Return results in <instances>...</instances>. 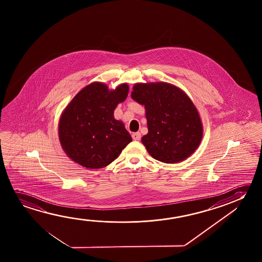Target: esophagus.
Segmentation results:
<instances>
[{
    "instance_id": "34e87169",
    "label": "esophagus",
    "mask_w": 262,
    "mask_h": 262,
    "mask_svg": "<svg viewBox=\"0 0 262 262\" xmlns=\"http://www.w3.org/2000/svg\"><path fill=\"white\" fill-rule=\"evenodd\" d=\"M142 138V134L141 133H133V139L134 141H140Z\"/></svg>"
}]
</instances>
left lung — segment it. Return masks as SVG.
Returning a JSON list of instances; mask_svg holds the SVG:
<instances>
[{
	"label": "left lung",
	"mask_w": 262,
	"mask_h": 262,
	"mask_svg": "<svg viewBox=\"0 0 262 262\" xmlns=\"http://www.w3.org/2000/svg\"><path fill=\"white\" fill-rule=\"evenodd\" d=\"M132 98L145 107L148 133L142 142L151 157L179 163L198 149L203 136L201 120L183 90L164 82L138 83Z\"/></svg>",
	"instance_id": "obj_1"
}]
</instances>
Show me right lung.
<instances>
[{"label": "right lung", "instance_id": "right-lung-1", "mask_svg": "<svg viewBox=\"0 0 262 262\" xmlns=\"http://www.w3.org/2000/svg\"><path fill=\"white\" fill-rule=\"evenodd\" d=\"M128 93L127 84L108 90L95 82L75 96L58 127L61 146L69 158L84 167L99 169L119 157L133 139L113 112Z\"/></svg>", "mask_w": 262, "mask_h": 262}]
</instances>
